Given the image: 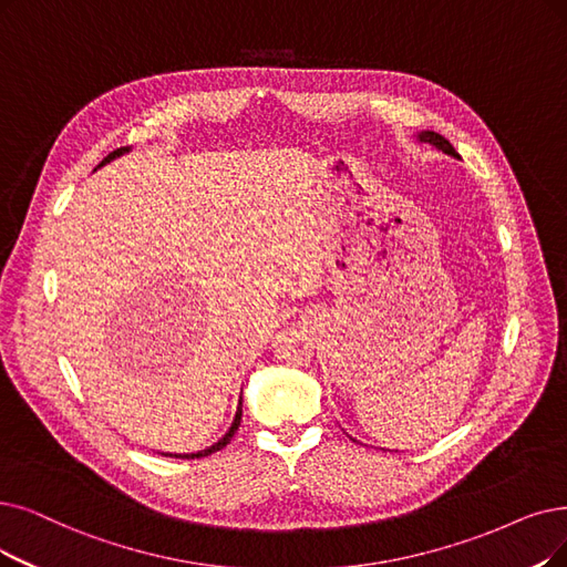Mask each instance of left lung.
Instances as JSON below:
<instances>
[{
  "instance_id": "1",
  "label": "left lung",
  "mask_w": 567,
  "mask_h": 567,
  "mask_svg": "<svg viewBox=\"0 0 567 567\" xmlns=\"http://www.w3.org/2000/svg\"><path fill=\"white\" fill-rule=\"evenodd\" d=\"M419 137H421V142H427V144H433V146H437L440 151H444V153H449V155H454V157H458V153H456V148L454 146H451L444 137H442V134H437V132H421L419 134Z\"/></svg>"
}]
</instances>
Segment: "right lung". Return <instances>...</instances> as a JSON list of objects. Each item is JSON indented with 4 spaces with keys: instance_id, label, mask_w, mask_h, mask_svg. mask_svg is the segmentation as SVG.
Returning <instances> with one entry per match:
<instances>
[{
    "instance_id": "1",
    "label": "right lung",
    "mask_w": 567,
    "mask_h": 567,
    "mask_svg": "<svg viewBox=\"0 0 567 567\" xmlns=\"http://www.w3.org/2000/svg\"><path fill=\"white\" fill-rule=\"evenodd\" d=\"M125 151H130L127 146H121V148H116V151H113V153H109L106 157H104V161L100 163V167L102 165H106V163H111L113 161V157H118V155H123ZM239 423H241V410L237 412V416H235V423H233V427L228 430V433H225V437L220 440V442H216L214 446H209V449H205V451H199V454H184V456H181V454H163V456H172V458H199V456H209V454H214V451H220L225 444H230V440H233V435L237 433V427H239Z\"/></svg>"
}]
</instances>
